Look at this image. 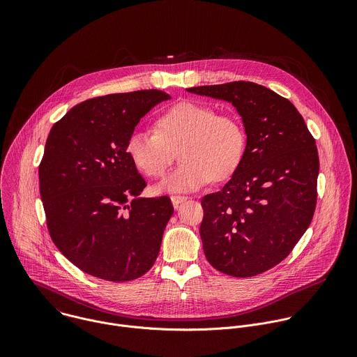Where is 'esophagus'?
Returning <instances> with one entry per match:
<instances>
[{
    "label": "esophagus",
    "instance_id": "esophagus-1",
    "mask_svg": "<svg viewBox=\"0 0 357 357\" xmlns=\"http://www.w3.org/2000/svg\"><path fill=\"white\" fill-rule=\"evenodd\" d=\"M171 200H172V205H174L175 208H178V206L181 205V203H183V202L188 200V197H186V196H172Z\"/></svg>",
    "mask_w": 357,
    "mask_h": 357
}]
</instances>
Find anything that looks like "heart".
Returning a JSON list of instances; mask_svg holds the SVG:
<instances>
[{"mask_svg": "<svg viewBox=\"0 0 357 357\" xmlns=\"http://www.w3.org/2000/svg\"><path fill=\"white\" fill-rule=\"evenodd\" d=\"M245 139L237 116L218 114L209 105L183 101L158 117L157 131L134 130L127 139V154L144 175L160 178L178 149L182 162L158 189L195 192L213 179L223 181L234 174L244 155Z\"/></svg>", "mask_w": 357, "mask_h": 357, "instance_id": "b5f03b06", "label": "heart"}]
</instances>
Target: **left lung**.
<instances>
[{
	"label": "left lung",
	"instance_id": "8db88e82",
	"mask_svg": "<svg viewBox=\"0 0 357 357\" xmlns=\"http://www.w3.org/2000/svg\"><path fill=\"white\" fill-rule=\"evenodd\" d=\"M186 90L229 101L247 134L231 179L202 199L203 251L223 274H261L288 256L314 218L315 138L291 101L261 84L240 80Z\"/></svg>",
	"mask_w": 357,
	"mask_h": 357
}]
</instances>
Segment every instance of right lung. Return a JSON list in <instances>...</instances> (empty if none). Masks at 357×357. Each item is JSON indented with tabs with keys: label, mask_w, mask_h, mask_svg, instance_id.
I'll return each mask as SVG.
<instances>
[{
	"label": "right lung",
	"mask_w": 357,
	"mask_h": 357,
	"mask_svg": "<svg viewBox=\"0 0 357 357\" xmlns=\"http://www.w3.org/2000/svg\"><path fill=\"white\" fill-rule=\"evenodd\" d=\"M171 96L138 90L89 98L50 130L39 192L50 237L82 271L113 282L154 266L174 213L168 196L137 197L146 186L127 154L139 120Z\"/></svg>",
	"instance_id": "right-lung-1"
}]
</instances>
